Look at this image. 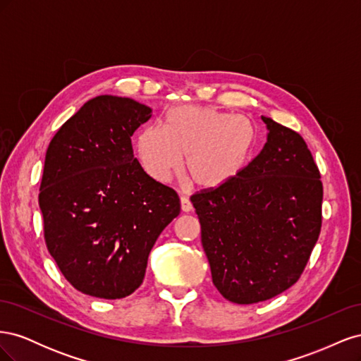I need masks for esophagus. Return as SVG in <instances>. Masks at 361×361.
Returning <instances> with one entry per match:
<instances>
[{"mask_svg":"<svg viewBox=\"0 0 361 361\" xmlns=\"http://www.w3.org/2000/svg\"><path fill=\"white\" fill-rule=\"evenodd\" d=\"M180 207H182L183 212H191L192 211V204H191L190 199L185 197V195H182V197H180Z\"/></svg>","mask_w":361,"mask_h":361,"instance_id":"obj_1","label":"esophagus"}]
</instances>
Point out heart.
I'll return each mask as SVG.
<instances>
[{"instance_id": "heart-1", "label": "heart", "mask_w": 361, "mask_h": 361, "mask_svg": "<svg viewBox=\"0 0 361 361\" xmlns=\"http://www.w3.org/2000/svg\"><path fill=\"white\" fill-rule=\"evenodd\" d=\"M256 143V129L244 116L212 106L170 110L164 128L150 125L137 135V155L149 178L167 182L185 157L183 170L200 190H215L244 170Z\"/></svg>"}]
</instances>
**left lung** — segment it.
<instances>
[{
  "mask_svg": "<svg viewBox=\"0 0 361 361\" xmlns=\"http://www.w3.org/2000/svg\"><path fill=\"white\" fill-rule=\"evenodd\" d=\"M268 137L235 179L191 195L215 288L236 304L298 281L322 226L321 173L304 138L262 116Z\"/></svg>",
  "mask_w": 361,
  "mask_h": 361,
  "instance_id": "left-lung-1",
  "label": "left lung"
}]
</instances>
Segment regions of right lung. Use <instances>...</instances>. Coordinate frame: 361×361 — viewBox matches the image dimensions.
<instances>
[{
	"mask_svg": "<svg viewBox=\"0 0 361 361\" xmlns=\"http://www.w3.org/2000/svg\"><path fill=\"white\" fill-rule=\"evenodd\" d=\"M150 117L129 97L96 96L47 150L39 192L45 243L64 279L96 298L140 288L152 247L180 212L178 192L134 158L130 137Z\"/></svg>",
	"mask_w": 361,
	"mask_h": 361,
	"instance_id": "1",
	"label": "right lung"
}]
</instances>
